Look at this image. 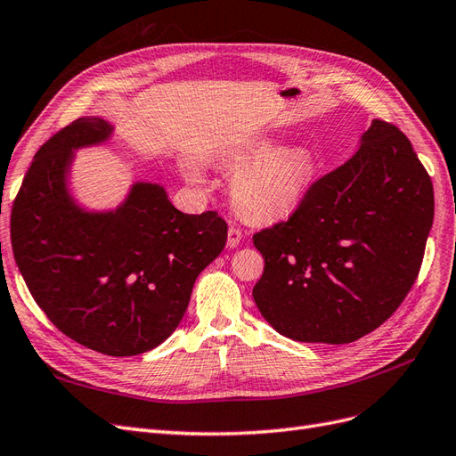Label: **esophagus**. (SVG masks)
<instances>
[{
  "label": "esophagus",
  "mask_w": 456,
  "mask_h": 456,
  "mask_svg": "<svg viewBox=\"0 0 456 456\" xmlns=\"http://www.w3.org/2000/svg\"><path fill=\"white\" fill-rule=\"evenodd\" d=\"M242 240V231L239 227H229V232H227V246L229 248H237Z\"/></svg>",
  "instance_id": "1"
}]
</instances>
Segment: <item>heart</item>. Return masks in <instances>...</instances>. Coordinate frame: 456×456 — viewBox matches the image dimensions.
Listing matches in <instances>:
<instances>
[{
    "label": "heart",
    "instance_id": "b5f03b06",
    "mask_svg": "<svg viewBox=\"0 0 456 456\" xmlns=\"http://www.w3.org/2000/svg\"><path fill=\"white\" fill-rule=\"evenodd\" d=\"M239 170L231 185L237 210L254 222H271L296 212L306 197L313 180V159L305 150H281L269 142H257L234 153L229 160ZM191 175L200 178V168L191 167Z\"/></svg>",
    "mask_w": 456,
    "mask_h": 456
}]
</instances>
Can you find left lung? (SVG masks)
I'll list each match as a JSON object with an SVG mask.
<instances>
[{
    "label": "left lung",
    "instance_id": "8db88e82",
    "mask_svg": "<svg viewBox=\"0 0 456 456\" xmlns=\"http://www.w3.org/2000/svg\"><path fill=\"white\" fill-rule=\"evenodd\" d=\"M432 222L428 172L398 126L375 119L286 222L254 234L265 259L252 291L261 316L303 343L371 333L415 284Z\"/></svg>",
    "mask_w": 456,
    "mask_h": 456
}]
</instances>
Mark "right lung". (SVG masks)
Wrapping results in <instances>:
<instances>
[{
	"mask_svg": "<svg viewBox=\"0 0 456 456\" xmlns=\"http://www.w3.org/2000/svg\"><path fill=\"white\" fill-rule=\"evenodd\" d=\"M111 125L79 117L41 145L11 212L19 271L43 313L76 343L136 356L178 328L200 271L222 254L225 219L183 214L157 183L132 185L115 212L73 204V151L108 140Z\"/></svg>",
	"mask_w": 456,
	"mask_h": 456,
	"instance_id": "obj_1",
	"label": "right lung"
}]
</instances>
